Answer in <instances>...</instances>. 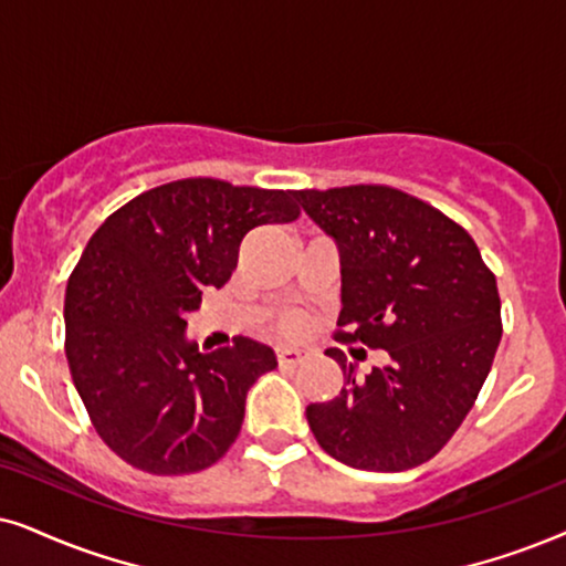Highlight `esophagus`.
<instances>
[{"mask_svg":"<svg viewBox=\"0 0 566 566\" xmlns=\"http://www.w3.org/2000/svg\"><path fill=\"white\" fill-rule=\"evenodd\" d=\"M307 357V353L305 349H300V347H276V360H279V366H290V368H295V366H300V363H303Z\"/></svg>","mask_w":566,"mask_h":566,"instance_id":"1","label":"esophagus"}]
</instances>
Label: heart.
Returning a JSON list of instances; mask_svg holds the SVG:
<instances>
[{
  "label": "heart",
  "instance_id": "1",
  "mask_svg": "<svg viewBox=\"0 0 566 566\" xmlns=\"http://www.w3.org/2000/svg\"><path fill=\"white\" fill-rule=\"evenodd\" d=\"M300 326V318L297 316H284L282 318V328H287V332H292V328Z\"/></svg>",
  "mask_w": 566,
  "mask_h": 566
}]
</instances>
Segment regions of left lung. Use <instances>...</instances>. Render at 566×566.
Wrapping results in <instances>:
<instances>
[{
  "label": "left lung",
  "instance_id": "left-lung-1",
  "mask_svg": "<svg viewBox=\"0 0 566 566\" xmlns=\"http://www.w3.org/2000/svg\"><path fill=\"white\" fill-rule=\"evenodd\" d=\"M339 248V342L386 349L389 363L345 374L305 418L326 454L355 470L399 473L431 460L462 426L502 339V300L481 250L433 206L386 185L292 192Z\"/></svg>",
  "mask_w": 566,
  "mask_h": 566
}]
</instances>
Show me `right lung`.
I'll use <instances>...</instances> for the list:
<instances>
[{"label":"right lung","mask_w":566,"mask_h":566,"mask_svg":"<svg viewBox=\"0 0 566 566\" xmlns=\"http://www.w3.org/2000/svg\"><path fill=\"white\" fill-rule=\"evenodd\" d=\"M297 213L292 190L192 177L143 192L93 232L64 292V349L96 433L133 468L198 473L238 439L274 349L234 336L200 353L185 316L230 282L253 227Z\"/></svg>","instance_id":"1"}]
</instances>
